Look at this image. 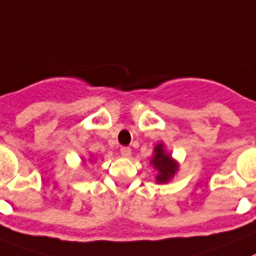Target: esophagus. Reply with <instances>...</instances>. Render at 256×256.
Returning <instances> with one entry per match:
<instances>
[{"mask_svg": "<svg viewBox=\"0 0 256 256\" xmlns=\"http://www.w3.org/2000/svg\"><path fill=\"white\" fill-rule=\"evenodd\" d=\"M120 152H121L122 157H126V158H128V157L131 156V150L128 148V146H122Z\"/></svg>", "mask_w": 256, "mask_h": 256, "instance_id": "1", "label": "esophagus"}]
</instances>
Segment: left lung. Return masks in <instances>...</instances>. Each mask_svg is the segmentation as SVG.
<instances>
[{"instance_id": "left-lung-1", "label": "left lung", "mask_w": 256, "mask_h": 256, "mask_svg": "<svg viewBox=\"0 0 256 256\" xmlns=\"http://www.w3.org/2000/svg\"><path fill=\"white\" fill-rule=\"evenodd\" d=\"M150 165L156 171V183L166 184L174 179L176 172L179 171V162L166 150L165 144L160 142L153 148V156L150 161Z\"/></svg>"}]
</instances>
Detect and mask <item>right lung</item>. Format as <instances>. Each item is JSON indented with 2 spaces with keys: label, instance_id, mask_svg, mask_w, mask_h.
<instances>
[{
  "label": "right lung",
  "instance_id": "obj_1",
  "mask_svg": "<svg viewBox=\"0 0 256 256\" xmlns=\"http://www.w3.org/2000/svg\"><path fill=\"white\" fill-rule=\"evenodd\" d=\"M84 164H86V162H85V161H84Z\"/></svg>",
  "mask_w": 256,
  "mask_h": 256
}]
</instances>
